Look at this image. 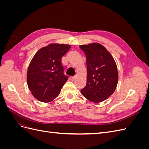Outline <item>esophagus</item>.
<instances>
[{"label": "esophagus", "instance_id": "1", "mask_svg": "<svg viewBox=\"0 0 149 149\" xmlns=\"http://www.w3.org/2000/svg\"><path fill=\"white\" fill-rule=\"evenodd\" d=\"M75 76H71L70 77V79L71 80V81H74V79H75Z\"/></svg>", "mask_w": 149, "mask_h": 149}]
</instances>
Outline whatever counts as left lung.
<instances>
[{"label":"left lung","instance_id":"8db88e82","mask_svg":"<svg viewBox=\"0 0 149 149\" xmlns=\"http://www.w3.org/2000/svg\"><path fill=\"white\" fill-rule=\"evenodd\" d=\"M86 57L87 83L81 93L94 102L104 101L114 92L118 82L116 62L100 43L80 45Z\"/></svg>","mask_w":149,"mask_h":149}]
</instances>
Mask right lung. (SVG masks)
Masks as SVG:
<instances>
[{
    "instance_id": "add662e5",
    "label": "right lung",
    "mask_w": 149,
    "mask_h": 149,
    "mask_svg": "<svg viewBox=\"0 0 149 149\" xmlns=\"http://www.w3.org/2000/svg\"><path fill=\"white\" fill-rule=\"evenodd\" d=\"M70 45L50 44L37 52L29 65L26 79L30 91L37 100L48 102L56 98L68 80L61 60Z\"/></svg>"
}]
</instances>
